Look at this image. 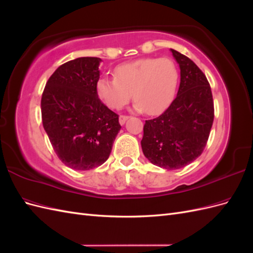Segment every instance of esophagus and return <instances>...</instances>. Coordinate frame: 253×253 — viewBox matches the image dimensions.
Here are the masks:
<instances>
[{
  "label": "esophagus",
  "instance_id": "1",
  "mask_svg": "<svg viewBox=\"0 0 253 253\" xmlns=\"http://www.w3.org/2000/svg\"><path fill=\"white\" fill-rule=\"evenodd\" d=\"M128 116H126V115H120L119 116V124L120 125H125V122L127 120Z\"/></svg>",
  "mask_w": 253,
  "mask_h": 253
}]
</instances>
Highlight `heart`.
<instances>
[{
	"mask_svg": "<svg viewBox=\"0 0 253 253\" xmlns=\"http://www.w3.org/2000/svg\"><path fill=\"white\" fill-rule=\"evenodd\" d=\"M114 77L97 82V95L106 106L119 110L133 93L136 111L155 115L171 102L177 86L178 71L168 58H145L117 66Z\"/></svg>",
	"mask_w": 253,
	"mask_h": 253,
	"instance_id": "b5f03b06",
	"label": "heart"
}]
</instances>
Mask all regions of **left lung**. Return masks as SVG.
<instances>
[{"mask_svg": "<svg viewBox=\"0 0 253 253\" xmlns=\"http://www.w3.org/2000/svg\"><path fill=\"white\" fill-rule=\"evenodd\" d=\"M180 68L177 96L162 115L145 120L144 156L167 170L180 169L203 153L214 119L210 84L192 60L171 49Z\"/></svg>", "mask_w": 253, "mask_h": 253, "instance_id": "1", "label": "left lung"}]
</instances>
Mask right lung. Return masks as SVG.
Segmentation results:
<instances>
[{"label":"right lung","mask_w":253,"mask_h":253,"mask_svg":"<svg viewBox=\"0 0 253 253\" xmlns=\"http://www.w3.org/2000/svg\"><path fill=\"white\" fill-rule=\"evenodd\" d=\"M100 58H77L59 66L43 90L42 124L65 166L86 171L109 158L120 131L119 116L97 95Z\"/></svg>","instance_id":"obj_1"}]
</instances>
